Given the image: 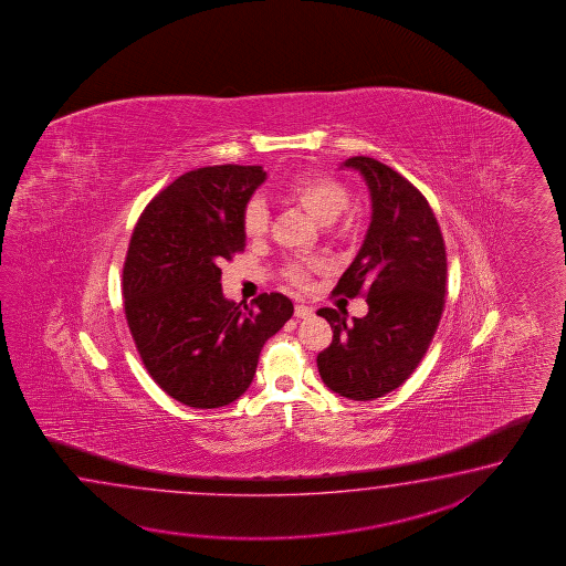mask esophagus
I'll use <instances>...</instances> for the list:
<instances>
[{
  "instance_id": "obj_1",
  "label": "esophagus",
  "mask_w": 566,
  "mask_h": 566,
  "mask_svg": "<svg viewBox=\"0 0 566 566\" xmlns=\"http://www.w3.org/2000/svg\"><path fill=\"white\" fill-rule=\"evenodd\" d=\"M312 307H307V305H295V317H297V319H307V317H312Z\"/></svg>"
}]
</instances>
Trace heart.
Returning <instances> with one entry per match:
<instances>
[{
  "mask_svg": "<svg viewBox=\"0 0 566 566\" xmlns=\"http://www.w3.org/2000/svg\"><path fill=\"white\" fill-rule=\"evenodd\" d=\"M279 193L310 212L317 222L329 224L334 222L342 210L348 205V193L339 181L329 176L319 174H301L285 181ZM269 227V212L261 198L249 200L242 210V230L249 241H259L265 237ZM315 265H291L287 275L295 285H303L307 281V269Z\"/></svg>",
  "mask_w": 566,
  "mask_h": 566,
  "instance_id": "1",
  "label": "heart"
}]
</instances>
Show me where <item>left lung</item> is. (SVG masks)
Listing matches in <instances>:
<instances>
[{
	"instance_id": "1",
	"label": "left lung",
	"mask_w": 566,
	"mask_h": 566,
	"mask_svg": "<svg viewBox=\"0 0 566 566\" xmlns=\"http://www.w3.org/2000/svg\"><path fill=\"white\" fill-rule=\"evenodd\" d=\"M370 192V227L337 281V293L366 291L368 313L319 310L334 339L317 356L324 385L339 397L373 400L402 385L422 360L446 305V242L429 202L409 180L373 157H349Z\"/></svg>"
}]
</instances>
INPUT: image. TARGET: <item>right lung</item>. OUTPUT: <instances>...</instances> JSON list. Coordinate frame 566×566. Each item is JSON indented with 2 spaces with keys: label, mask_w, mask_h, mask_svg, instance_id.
I'll use <instances>...</instances> for the list:
<instances>
[{
  "label": "right lung",
  "mask_w": 566,
  "mask_h": 566,
  "mask_svg": "<svg viewBox=\"0 0 566 566\" xmlns=\"http://www.w3.org/2000/svg\"><path fill=\"white\" fill-rule=\"evenodd\" d=\"M265 180L263 166L193 169L156 196L133 230L123 266L127 324L147 373L193 409L242 397L266 339L293 315L281 293H263L253 310L220 285V265L247 247L242 210Z\"/></svg>",
  "instance_id": "1"
}]
</instances>
